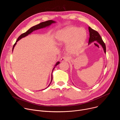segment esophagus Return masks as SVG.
Segmentation results:
<instances>
[{
  "label": "esophagus",
  "instance_id": "obj_1",
  "mask_svg": "<svg viewBox=\"0 0 120 120\" xmlns=\"http://www.w3.org/2000/svg\"><path fill=\"white\" fill-rule=\"evenodd\" d=\"M69 60V58H68L66 56H64V57L61 58L60 61H61V62H64V61H67Z\"/></svg>",
  "mask_w": 120,
  "mask_h": 120
}]
</instances>
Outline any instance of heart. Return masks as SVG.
<instances>
[{"label": "heart", "mask_w": 120, "mask_h": 120, "mask_svg": "<svg viewBox=\"0 0 120 120\" xmlns=\"http://www.w3.org/2000/svg\"><path fill=\"white\" fill-rule=\"evenodd\" d=\"M86 38V33L83 28L70 26L59 31L56 39L60 45L71 41L67 47L68 53L71 55L78 54L82 47Z\"/></svg>", "instance_id": "heart-1"}]
</instances>
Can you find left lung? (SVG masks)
I'll return each instance as SVG.
<instances>
[{
  "instance_id": "left-lung-1",
  "label": "left lung",
  "mask_w": 120,
  "mask_h": 120,
  "mask_svg": "<svg viewBox=\"0 0 120 120\" xmlns=\"http://www.w3.org/2000/svg\"><path fill=\"white\" fill-rule=\"evenodd\" d=\"M88 29H89V35H90L88 44L89 45L90 44H91V43L95 41L97 42L102 47V48L104 49L105 53H106V46H105V43L104 42L103 40H102V38L100 36V34L98 33V32L93 29L90 26L88 27Z\"/></svg>"
}]
</instances>
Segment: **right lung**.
<instances>
[{
    "label": "right lung",
    "instance_id": "obj_1",
    "mask_svg": "<svg viewBox=\"0 0 120 120\" xmlns=\"http://www.w3.org/2000/svg\"><path fill=\"white\" fill-rule=\"evenodd\" d=\"M56 23L55 21H53V20H48V21H45V22H43L40 23V24H38V25H36V26H32V27H31V28H30L29 29H28L26 32H25V33H24L21 34V35L18 38V39H17L16 42L15 43V44H14V45H13V49H12V52H13V49H14V48L15 46V45L16 44V42H18V41H19L20 39H21V38H24V37H25L28 36V35H29V34H31V33L32 32H33L34 31L38 30V29H41V28H45V27H47V26H50L52 24H53V23ZM59 63H60L59 62H57L56 63V65H55L54 68H53V70H52V73H53V70H54V68H55L56 66L57 65H58V64H59ZM52 75H51V76H52V77H51V82H52V79H53V77H52ZM51 82H50V84L48 85V87L50 85ZM47 88H46L45 89H46ZM45 89H44V90H45Z\"/></svg>",
    "mask_w": 120,
    "mask_h": 120
}]
</instances>
